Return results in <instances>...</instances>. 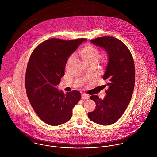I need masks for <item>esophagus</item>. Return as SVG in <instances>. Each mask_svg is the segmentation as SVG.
<instances>
[{
  "label": "esophagus",
  "instance_id": "34e87169",
  "mask_svg": "<svg viewBox=\"0 0 157 157\" xmlns=\"http://www.w3.org/2000/svg\"><path fill=\"white\" fill-rule=\"evenodd\" d=\"M89 95L86 94H82V99H84V100H86L88 99H89Z\"/></svg>",
  "mask_w": 157,
  "mask_h": 157
}]
</instances>
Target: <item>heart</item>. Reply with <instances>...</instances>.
I'll use <instances>...</instances> for the list:
<instances>
[{"instance_id":"obj_1","label":"heart","mask_w":157,"mask_h":157,"mask_svg":"<svg viewBox=\"0 0 157 157\" xmlns=\"http://www.w3.org/2000/svg\"><path fill=\"white\" fill-rule=\"evenodd\" d=\"M79 56L83 61L85 65H96L100 58L99 51L95 47L90 45H86L84 46L79 52ZM74 58V55H71L67 59V64H68ZM109 60V56L108 54L101 58V61L102 63L106 64Z\"/></svg>"}]
</instances>
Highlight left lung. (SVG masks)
<instances>
[{"mask_svg":"<svg viewBox=\"0 0 157 157\" xmlns=\"http://www.w3.org/2000/svg\"><path fill=\"white\" fill-rule=\"evenodd\" d=\"M94 45L103 48L109 60L103 76L108 87L105 97L97 95L90 99L96 104V108L88 112L90 120L101 125L116 122L125 112L131 99L135 85V66L132 54L122 41L112 36L98 37L90 40Z\"/></svg>","mask_w":157,"mask_h":157,"instance_id":"1","label":"left lung"}]
</instances>
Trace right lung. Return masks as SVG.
I'll list each match as a JSON object with an SVG mask.
<instances>
[{
    "instance_id": "obj_1",
    "label": "right lung",
    "mask_w": 157,
    "mask_h": 157,
    "mask_svg": "<svg viewBox=\"0 0 157 157\" xmlns=\"http://www.w3.org/2000/svg\"><path fill=\"white\" fill-rule=\"evenodd\" d=\"M85 40L52 38L38 45L30 55L25 75L27 96L39 118L49 125L69 121L81 99L79 91L64 94L56 86L64 76L67 58Z\"/></svg>"
}]
</instances>
